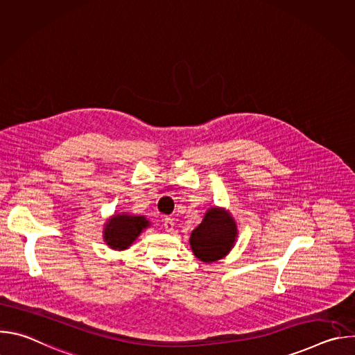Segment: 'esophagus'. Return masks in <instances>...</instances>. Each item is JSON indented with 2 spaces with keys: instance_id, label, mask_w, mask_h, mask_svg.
Masks as SVG:
<instances>
[{
  "instance_id": "1",
  "label": "esophagus",
  "mask_w": 355,
  "mask_h": 355,
  "mask_svg": "<svg viewBox=\"0 0 355 355\" xmlns=\"http://www.w3.org/2000/svg\"><path fill=\"white\" fill-rule=\"evenodd\" d=\"M163 225H164L166 232H174V226H175V223H174V219H173V218H166Z\"/></svg>"
}]
</instances>
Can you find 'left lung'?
Returning <instances> with one entry per match:
<instances>
[{"instance_id": "1", "label": "left lung", "mask_w": 355, "mask_h": 355, "mask_svg": "<svg viewBox=\"0 0 355 355\" xmlns=\"http://www.w3.org/2000/svg\"><path fill=\"white\" fill-rule=\"evenodd\" d=\"M236 233L232 216L218 208H211L202 223L192 230L191 248L200 261H216L225 257L233 247Z\"/></svg>"}]
</instances>
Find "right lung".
<instances>
[{
    "label": "right lung",
    "instance_id": "add662e5",
    "mask_svg": "<svg viewBox=\"0 0 355 355\" xmlns=\"http://www.w3.org/2000/svg\"><path fill=\"white\" fill-rule=\"evenodd\" d=\"M147 226H148V222L143 216L116 215L107 225L104 237L111 247L123 250V248H128V245H130L132 241Z\"/></svg>",
    "mask_w": 355,
    "mask_h": 355
}]
</instances>
